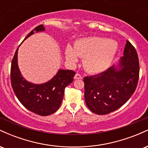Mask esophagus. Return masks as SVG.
Returning <instances> with one entry per match:
<instances>
[{"mask_svg":"<svg viewBox=\"0 0 148 148\" xmlns=\"http://www.w3.org/2000/svg\"><path fill=\"white\" fill-rule=\"evenodd\" d=\"M74 78V79H83L82 76L79 74H76Z\"/></svg>","mask_w":148,"mask_h":148,"instance_id":"esophagus-1","label":"esophagus"}]
</instances>
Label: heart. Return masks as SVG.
Instances as JSON below:
<instances>
[{"instance_id":"1","label":"heart","mask_w":148,"mask_h":148,"mask_svg":"<svg viewBox=\"0 0 148 148\" xmlns=\"http://www.w3.org/2000/svg\"><path fill=\"white\" fill-rule=\"evenodd\" d=\"M118 50V44L104 37H90L78 40L74 49L67 46L65 56L69 62L74 63L78 56L82 58L83 65L90 73H99L108 67Z\"/></svg>"}]
</instances>
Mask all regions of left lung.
<instances>
[{"label": "left lung", "mask_w": 148, "mask_h": 148, "mask_svg": "<svg viewBox=\"0 0 148 148\" xmlns=\"http://www.w3.org/2000/svg\"><path fill=\"white\" fill-rule=\"evenodd\" d=\"M119 61V69L113 66L99 74L84 78L85 101L96 114L106 115L118 109L130 99L136 88L138 57L129 41Z\"/></svg>", "instance_id": "8db88e82"}]
</instances>
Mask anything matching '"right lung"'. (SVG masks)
<instances>
[{
	"label": "right lung",
	"mask_w": 148,
	"mask_h": 148,
	"mask_svg": "<svg viewBox=\"0 0 148 148\" xmlns=\"http://www.w3.org/2000/svg\"><path fill=\"white\" fill-rule=\"evenodd\" d=\"M43 25L34 28L25 37L28 38L35 31H44ZM18 49L12 61L11 84L16 97L25 108L37 115L46 116L55 113L60 106L64 96V88L72 83L76 73L72 70L59 69L48 82L42 84H34L25 80L20 72L17 62Z\"/></svg>",
	"instance_id": "1"
}]
</instances>
